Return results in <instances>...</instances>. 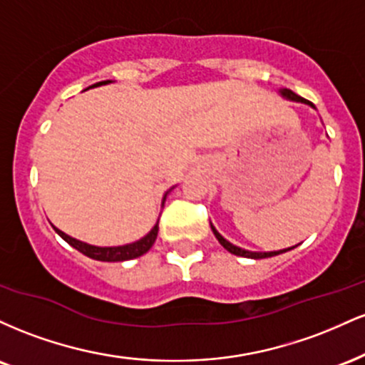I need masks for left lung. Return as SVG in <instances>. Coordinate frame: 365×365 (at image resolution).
Segmentation results:
<instances>
[{"mask_svg":"<svg viewBox=\"0 0 365 365\" xmlns=\"http://www.w3.org/2000/svg\"><path fill=\"white\" fill-rule=\"evenodd\" d=\"M279 94L283 96V98H287V99H290V101H295V103H304V104H309V106H312L314 110H316V106H314V104L311 103V101H307V99H304V98H300V96H297L295 92H292L290 89H279ZM211 228H212V233H215L216 235V238H217V242H220L221 245L225 247L226 250H228V252H232V254H235V255H240V257H249V259H266V257H273V255H278V254H283V252H287V250H292L293 247H290V249H283V250H274V252H250V250H245V249H240V247H237V245H233V244H230L228 240H226L225 237H221L220 233H217V230L215 228V226L211 225Z\"/></svg>","mask_w":365,"mask_h":365,"instance_id":"obj_1","label":"left lung"}]
</instances>
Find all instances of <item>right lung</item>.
I'll return each mask as SVG.
<instances>
[{
	"label": "right lung",
	"mask_w": 365,
	"mask_h": 365,
	"mask_svg": "<svg viewBox=\"0 0 365 365\" xmlns=\"http://www.w3.org/2000/svg\"><path fill=\"white\" fill-rule=\"evenodd\" d=\"M110 82L111 81H103V82L94 83V86H91V87L106 86V83H110ZM170 190H171V188H170ZM168 192H166L165 197H163V204H165ZM53 228H54V232H56L58 235H60L63 240L66 242V244H70V245L73 247V249H77L78 252H82L83 255H87V257L96 259V261H104V262H118V261H128V259L140 257L142 254L148 252L150 247H153L154 242H156L159 226H158V223L154 225V228L150 230L148 235L142 237L140 240L133 242V244L120 245V247H96V245H89V244H86V242H81V240H77V238H72L70 235H66V233H63L61 230H58L56 226H53Z\"/></svg>",
	"instance_id": "add662e5"
}]
</instances>
